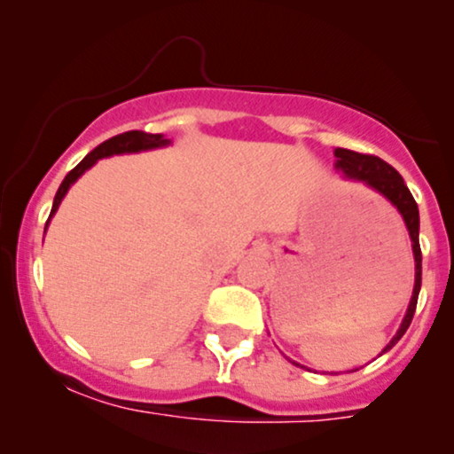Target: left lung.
Masks as SVG:
<instances>
[{"label":"left lung","instance_id":"left-lung-1","mask_svg":"<svg viewBox=\"0 0 454 454\" xmlns=\"http://www.w3.org/2000/svg\"><path fill=\"white\" fill-rule=\"evenodd\" d=\"M335 168L346 176V179L361 181L367 187H372L373 192H378L380 196H384L395 209L399 211V215L403 217L405 228H408L410 241H411V254H414V290H411V299L408 303V311H405L403 320L395 333L393 340L388 341V346L382 352H388L390 348L397 343L403 333L408 331L411 317L416 311V301H419L420 293V273H423V254H420V243H419V228H420V217H419V205H416L414 196L410 194L408 185H405L403 176H401L393 166L387 164L384 160L376 158V155H363L350 149H335ZM294 363V361H293ZM299 364V363H294ZM301 367V364H299ZM356 372V369H354Z\"/></svg>","mask_w":454,"mask_h":454}]
</instances>
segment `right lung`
<instances>
[{"label":"right lung","instance_id":"1","mask_svg":"<svg viewBox=\"0 0 454 454\" xmlns=\"http://www.w3.org/2000/svg\"><path fill=\"white\" fill-rule=\"evenodd\" d=\"M170 138H164V134H147V132H138V129H132V132H123L119 137H113L108 140H104L102 145H98L91 153H87L85 158L81 160V164L76 168H72L70 173L66 175V179L61 181L59 190H57L55 200H53V209H51L49 222L51 217L55 215L57 209H59L61 200L67 194L72 185L81 179V175H85V170H90L98 160L102 158H111V155H123V153H140V151H151V149H160V147H168ZM49 222H46V228H49Z\"/></svg>","mask_w":454,"mask_h":454}]
</instances>
